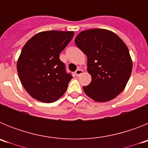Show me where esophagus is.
<instances>
[{
	"mask_svg": "<svg viewBox=\"0 0 148 148\" xmlns=\"http://www.w3.org/2000/svg\"><path fill=\"white\" fill-rule=\"evenodd\" d=\"M82 73H83V70H81V69H78V70L75 71V75H76L77 76H79L80 75H82Z\"/></svg>",
	"mask_w": 148,
	"mask_h": 148,
	"instance_id": "34e87169",
	"label": "esophagus"
}]
</instances>
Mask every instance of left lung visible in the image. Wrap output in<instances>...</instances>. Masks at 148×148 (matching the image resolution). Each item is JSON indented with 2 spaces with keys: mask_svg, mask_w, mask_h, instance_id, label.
Returning a JSON list of instances; mask_svg holds the SVG:
<instances>
[{
  "mask_svg": "<svg viewBox=\"0 0 148 148\" xmlns=\"http://www.w3.org/2000/svg\"><path fill=\"white\" fill-rule=\"evenodd\" d=\"M75 43L87 56V72L92 77L90 84L83 87L86 95L98 102L115 99L126 87L133 68L126 44L104 29L82 31Z\"/></svg>",
  "mask_w": 148,
  "mask_h": 148,
  "instance_id": "obj_1",
  "label": "left lung"
}]
</instances>
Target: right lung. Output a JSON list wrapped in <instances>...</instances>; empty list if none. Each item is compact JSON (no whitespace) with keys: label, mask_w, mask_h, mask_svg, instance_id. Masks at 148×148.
<instances>
[{"label":"right lung","mask_w":148,"mask_h":148,"mask_svg":"<svg viewBox=\"0 0 148 148\" xmlns=\"http://www.w3.org/2000/svg\"><path fill=\"white\" fill-rule=\"evenodd\" d=\"M73 35V31H44L23 46L17 70L22 85L33 99L52 103L66 92L73 76L66 73L59 54Z\"/></svg>","instance_id":"add662e5"}]
</instances>
